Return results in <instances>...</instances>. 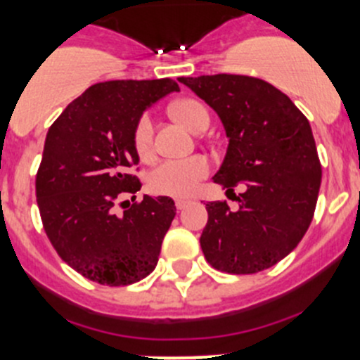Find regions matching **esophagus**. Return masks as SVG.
Segmentation results:
<instances>
[{"label":"esophagus","instance_id":"esophagus-1","mask_svg":"<svg viewBox=\"0 0 360 360\" xmlns=\"http://www.w3.org/2000/svg\"><path fill=\"white\" fill-rule=\"evenodd\" d=\"M190 203H191L190 198H176V207L179 210H183L184 207H188V205H190Z\"/></svg>","mask_w":360,"mask_h":360}]
</instances>
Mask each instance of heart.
<instances>
[{"label":"heart","mask_w":360,"mask_h":360,"mask_svg":"<svg viewBox=\"0 0 360 360\" xmlns=\"http://www.w3.org/2000/svg\"><path fill=\"white\" fill-rule=\"evenodd\" d=\"M172 115L197 132L203 123H209V112L200 103L183 99L172 104ZM134 146L139 157H150L153 151V120L143 115L134 130ZM209 174V162L203 157L170 158L162 162L150 176L151 190L169 197H188L198 188V183Z\"/></svg>","instance_id":"obj_1"}]
</instances>
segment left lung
<instances>
[{
    "label": "left lung",
    "instance_id": "obj_1",
    "mask_svg": "<svg viewBox=\"0 0 360 360\" xmlns=\"http://www.w3.org/2000/svg\"><path fill=\"white\" fill-rule=\"evenodd\" d=\"M216 111L228 137L212 181L226 191L244 184L238 209L207 202L200 245L228 274H257L300 244L314 217L322 169L311 127L296 104L252 76L179 78Z\"/></svg>",
    "mask_w": 360,
    "mask_h": 360
}]
</instances>
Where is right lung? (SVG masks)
I'll return each instance as SVG.
<instances>
[{
  "label": "right lung",
  "instance_id": "1",
  "mask_svg": "<svg viewBox=\"0 0 360 360\" xmlns=\"http://www.w3.org/2000/svg\"><path fill=\"white\" fill-rule=\"evenodd\" d=\"M179 85L170 78L89 86L50 127L36 200L50 242L83 277L127 285L148 277L176 216L170 197H148L115 214L116 198L141 183L134 130L143 112ZM136 198V197H134Z\"/></svg>",
  "mask_w": 360,
  "mask_h": 360
}]
</instances>
